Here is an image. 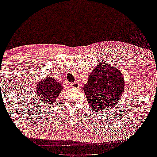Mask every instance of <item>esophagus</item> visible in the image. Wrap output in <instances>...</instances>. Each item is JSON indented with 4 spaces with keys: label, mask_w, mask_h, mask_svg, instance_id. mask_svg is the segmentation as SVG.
Wrapping results in <instances>:
<instances>
[{
    "label": "esophagus",
    "mask_w": 157,
    "mask_h": 157,
    "mask_svg": "<svg viewBox=\"0 0 157 157\" xmlns=\"http://www.w3.org/2000/svg\"><path fill=\"white\" fill-rule=\"evenodd\" d=\"M71 86L74 87V88H79L80 87V84H79L78 82H74V83H71Z\"/></svg>",
    "instance_id": "1"
}]
</instances>
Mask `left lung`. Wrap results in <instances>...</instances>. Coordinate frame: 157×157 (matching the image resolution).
Returning <instances> with one entry per match:
<instances>
[{"instance_id":"left-lung-1","label":"left lung","mask_w":157,"mask_h":157,"mask_svg":"<svg viewBox=\"0 0 157 157\" xmlns=\"http://www.w3.org/2000/svg\"><path fill=\"white\" fill-rule=\"evenodd\" d=\"M122 73L107 63H99L93 69L83 87L88 105L95 112H104L117 105L124 90Z\"/></svg>"}]
</instances>
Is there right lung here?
<instances>
[{"label":"right lung","mask_w":157,"mask_h":157,"mask_svg":"<svg viewBox=\"0 0 157 157\" xmlns=\"http://www.w3.org/2000/svg\"><path fill=\"white\" fill-rule=\"evenodd\" d=\"M63 86L62 84L55 80L52 76H47L40 81L36 86L37 97L41 99L44 105H50L58 100Z\"/></svg>","instance_id":"add662e5"}]
</instances>
